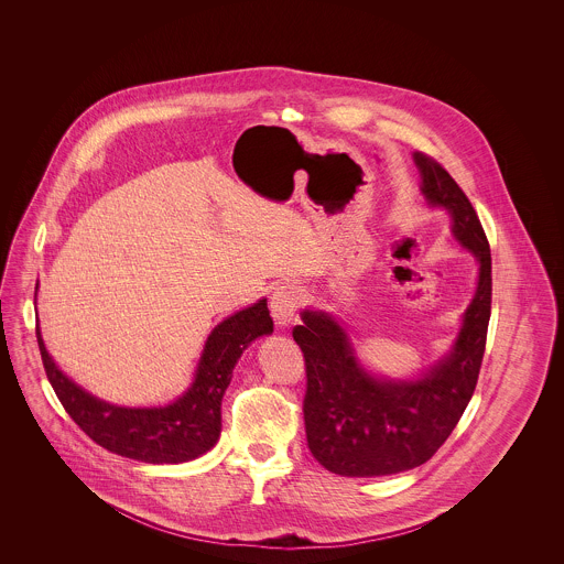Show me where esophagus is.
Listing matches in <instances>:
<instances>
[{
  "instance_id": "obj_1",
  "label": "esophagus",
  "mask_w": 564,
  "mask_h": 564,
  "mask_svg": "<svg viewBox=\"0 0 564 564\" xmlns=\"http://www.w3.org/2000/svg\"><path fill=\"white\" fill-rule=\"evenodd\" d=\"M302 302H304V292L300 285L281 283L279 288H274V292L270 295V313L274 323L279 327H285L294 322L295 313Z\"/></svg>"
}]
</instances>
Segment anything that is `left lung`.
<instances>
[{
	"label": "left lung",
	"instance_id": "obj_1",
	"mask_svg": "<svg viewBox=\"0 0 564 564\" xmlns=\"http://www.w3.org/2000/svg\"><path fill=\"white\" fill-rule=\"evenodd\" d=\"M412 159L425 200L448 212L456 241L478 260V285L453 349L403 380L364 368L347 329L329 313L302 311L294 340L306 361V442L323 467L338 476H391L427 463L463 416L482 366L492 294L482 224L440 162L421 152Z\"/></svg>",
	"mask_w": 564,
	"mask_h": 564
}]
</instances>
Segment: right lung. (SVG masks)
<instances>
[{
    "label": "right lung",
    "instance_id": "add662e5",
    "mask_svg": "<svg viewBox=\"0 0 564 564\" xmlns=\"http://www.w3.org/2000/svg\"><path fill=\"white\" fill-rule=\"evenodd\" d=\"M37 290V288H35ZM44 370L74 423L113 455L143 463H186L212 451L221 431V398L232 370L256 338L272 334L267 297L217 323L200 352L188 389L166 405H116L84 391L58 370L35 327Z\"/></svg>",
    "mask_w": 564,
    "mask_h": 564
}]
</instances>
